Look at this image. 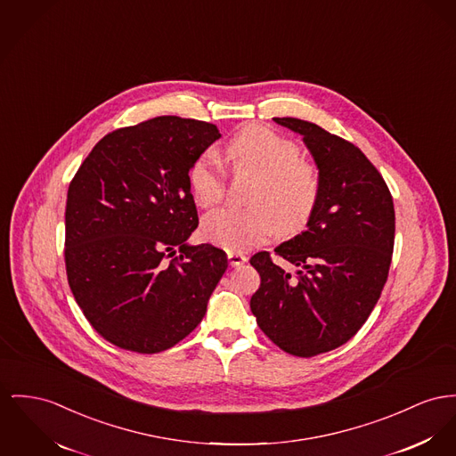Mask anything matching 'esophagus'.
Listing matches in <instances>:
<instances>
[{
    "label": "esophagus",
    "mask_w": 456,
    "mask_h": 456,
    "mask_svg": "<svg viewBox=\"0 0 456 456\" xmlns=\"http://www.w3.org/2000/svg\"><path fill=\"white\" fill-rule=\"evenodd\" d=\"M245 261H247V256L242 254V252H233V250L228 252V263H230V266L237 268V266L243 265Z\"/></svg>",
    "instance_id": "34e87169"
}]
</instances>
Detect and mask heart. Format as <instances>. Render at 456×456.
I'll list each match as a JSON object with an SVG mask.
<instances>
[{"label": "heart", "mask_w": 456, "mask_h": 456, "mask_svg": "<svg viewBox=\"0 0 456 456\" xmlns=\"http://www.w3.org/2000/svg\"><path fill=\"white\" fill-rule=\"evenodd\" d=\"M237 176L256 178L247 208H224L208 214L202 235L228 250H245L274 233L292 237L305 228L322 197L316 166L301 157L290 138L259 124L242 127L224 147ZM195 204L211 209L224 197L226 176L211 155L199 157L188 171Z\"/></svg>", "instance_id": "1"}]
</instances>
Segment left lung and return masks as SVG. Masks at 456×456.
<instances>
[{"label":"left lung","mask_w":456,"mask_h":456,"mask_svg":"<svg viewBox=\"0 0 456 456\" xmlns=\"http://www.w3.org/2000/svg\"><path fill=\"white\" fill-rule=\"evenodd\" d=\"M303 134L320 169L322 197L301 235L250 257L261 285L250 297L259 329L294 356L346 344L363 327L387 281L395 248L393 195L356 145L313 122L273 118Z\"/></svg>","instance_id":"obj_1"}]
</instances>
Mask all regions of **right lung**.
<instances>
[{
    "mask_svg": "<svg viewBox=\"0 0 456 456\" xmlns=\"http://www.w3.org/2000/svg\"><path fill=\"white\" fill-rule=\"evenodd\" d=\"M219 136L214 124L176 116L119 127L69 184V287L93 329L121 349L176 346L228 268L224 250L186 243L199 226L188 171Z\"/></svg>",
    "mask_w": 456,
    "mask_h": 456,
    "instance_id": "right-lung-1",
    "label": "right lung"
}]
</instances>
